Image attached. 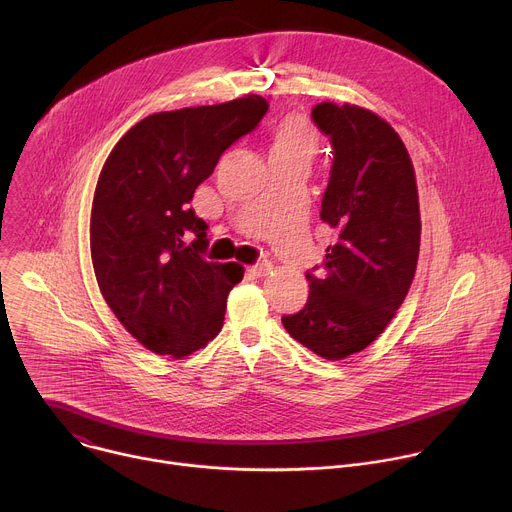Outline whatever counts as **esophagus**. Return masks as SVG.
Here are the masks:
<instances>
[{"label":"esophagus","instance_id":"obj_1","mask_svg":"<svg viewBox=\"0 0 512 512\" xmlns=\"http://www.w3.org/2000/svg\"><path fill=\"white\" fill-rule=\"evenodd\" d=\"M247 271L253 275V277H265L269 271H271V263H255L251 267H247Z\"/></svg>","mask_w":512,"mask_h":512}]
</instances>
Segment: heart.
Instances as JSON below:
<instances>
[{
	"label": "heart",
	"instance_id": "obj_1",
	"mask_svg": "<svg viewBox=\"0 0 512 512\" xmlns=\"http://www.w3.org/2000/svg\"><path fill=\"white\" fill-rule=\"evenodd\" d=\"M320 150L318 131L300 117H283L269 135V160H300L310 164Z\"/></svg>",
	"mask_w": 512,
	"mask_h": 512
}]
</instances>
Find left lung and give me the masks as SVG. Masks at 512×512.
Returning <instances> with one entry per match:
<instances>
[{
    "label": "left lung",
    "mask_w": 512,
    "mask_h": 512,
    "mask_svg": "<svg viewBox=\"0 0 512 512\" xmlns=\"http://www.w3.org/2000/svg\"><path fill=\"white\" fill-rule=\"evenodd\" d=\"M312 119L332 145L320 218L336 241L306 273V306L281 322L318 356L340 360L367 348L407 296L421 235L417 184L401 137L379 115L324 101Z\"/></svg>",
    "instance_id": "1"
}]
</instances>
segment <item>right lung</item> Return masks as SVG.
Instances as JSON below:
<instances>
[{
    "label": "right lung",
    "mask_w": 512,
    "mask_h": 512,
    "mask_svg": "<svg viewBox=\"0 0 512 512\" xmlns=\"http://www.w3.org/2000/svg\"><path fill=\"white\" fill-rule=\"evenodd\" d=\"M267 109L247 95L154 113L117 141L101 170L91 210L95 275L117 320L156 354L186 356L223 328L243 267L204 259L208 225L190 200Z\"/></svg>",
    "instance_id": "obj_1"
}]
</instances>
